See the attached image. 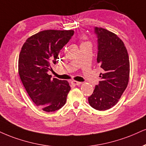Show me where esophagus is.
I'll return each instance as SVG.
<instances>
[{
	"label": "esophagus",
	"mask_w": 146,
	"mask_h": 146,
	"mask_svg": "<svg viewBox=\"0 0 146 146\" xmlns=\"http://www.w3.org/2000/svg\"><path fill=\"white\" fill-rule=\"evenodd\" d=\"M71 84H73V86H79L81 84H82V82H77V81H72L71 82Z\"/></svg>",
	"instance_id": "1"
}]
</instances>
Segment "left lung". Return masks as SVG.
Returning a JSON list of instances; mask_svg holds the SVG:
<instances>
[{
	"label": "left lung",
	"mask_w": 146,
	"mask_h": 146,
	"mask_svg": "<svg viewBox=\"0 0 146 146\" xmlns=\"http://www.w3.org/2000/svg\"><path fill=\"white\" fill-rule=\"evenodd\" d=\"M97 37L96 61L102 68L100 81L95 86L89 104L99 111L113 107L129 83L130 62L123 41L116 35L102 28H94Z\"/></svg>",
	"instance_id": "obj_1"
}]
</instances>
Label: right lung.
Instances as JSON below:
<instances>
[{
	"mask_svg": "<svg viewBox=\"0 0 146 146\" xmlns=\"http://www.w3.org/2000/svg\"><path fill=\"white\" fill-rule=\"evenodd\" d=\"M74 35L73 31L47 30L26 40L19 56L18 71L26 92L36 106L55 111L66 103L71 90L66 80L52 79L47 72L58 62V54Z\"/></svg>",
	"mask_w": 146,
	"mask_h": 146,
	"instance_id": "right-lung-1",
	"label": "right lung"
}]
</instances>
